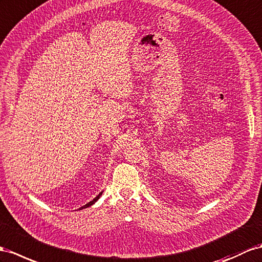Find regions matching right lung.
Instances as JSON below:
<instances>
[{
    "label": "right lung",
    "instance_id": "add662e5",
    "mask_svg": "<svg viewBox=\"0 0 262 262\" xmlns=\"http://www.w3.org/2000/svg\"><path fill=\"white\" fill-rule=\"evenodd\" d=\"M102 193H103V191H100V192L98 193V195H97V196H96L95 198H94L93 200H91V201H90V203H87L86 205H84V206H82V207H80V208H78V209H79V210H82V209H85V208H87V207H91L92 205H94V204H95V203H96V201H97V200L99 199V197H100V196H102Z\"/></svg>",
    "mask_w": 262,
    "mask_h": 262
}]
</instances>
